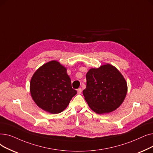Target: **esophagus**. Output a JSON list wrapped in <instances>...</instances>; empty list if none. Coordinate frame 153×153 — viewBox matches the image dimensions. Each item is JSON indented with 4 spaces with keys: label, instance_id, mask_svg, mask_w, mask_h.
<instances>
[{
    "label": "esophagus",
    "instance_id": "esophagus-1",
    "mask_svg": "<svg viewBox=\"0 0 153 153\" xmlns=\"http://www.w3.org/2000/svg\"><path fill=\"white\" fill-rule=\"evenodd\" d=\"M77 93L78 94H81L82 93V88H79L78 90H77Z\"/></svg>",
    "mask_w": 153,
    "mask_h": 153
}]
</instances>
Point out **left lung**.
<instances>
[{
  "instance_id": "obj_1",
  "label": "left lung",
  "mask_w": 153,
  "mask_h": 153,
  "mask_svg": "<svg viewBox=\"0 0 153 153\" xmlns=\"http://www.w3.org/2000/svg\"><path fill=\"white\" fill-rule=\"evenodd\" d=\"M86 88L83 91L89 107L97 114L116 110L124 101L128 86L125 78L112 65L92 68L86 75Z\"/></svg>"
}]
</instances>
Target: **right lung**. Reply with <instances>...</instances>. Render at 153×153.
I'll use <instances>...</instances> for the list:
<instances>
[{"label":"right lung","instance_id":"1","mask_svg":"<svg viewBox=\"0 0 153 153\" xmlns=\"http://www.w3.org/2000/svg\"><path fill=\"white\" fill-rule=\"evenodd\" d=\"M30 91L36 105L52 114L62 112L77 93L72 88L67 68L56 60L43 64L35 71Z\"/></svg>","mask_w":153,"mask_h":153}]
</instances>
